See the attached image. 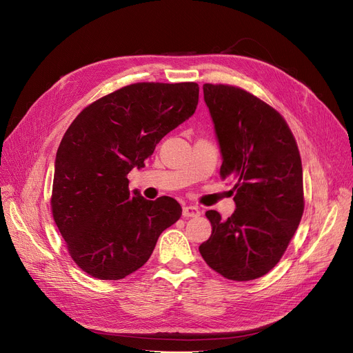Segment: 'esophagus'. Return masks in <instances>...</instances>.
Listing matches in <instances>:
<instances>
[{"mask_svg": "<svg viewBox=\"0 0 353 353\" xmlns=\"http://www.w3.org/2000/svg\"><path fill=\"white\" fill-rule=\"evenodd\" d=\"M200 214H201V212L196 206H184L183 208V216L184 217H199Z\"/></svg>", "mask_w": 353, "mask_h": 353, "instance_id": "obj_1", "label": "esophagus"}]
</instances>
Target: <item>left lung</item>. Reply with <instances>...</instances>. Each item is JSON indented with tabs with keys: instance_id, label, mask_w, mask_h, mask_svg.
<instances>
[{
	"instance_id": "8db88e82",
	"label": "left lung",
	"mask_w": 353,
	"mask_h": 353,
	"mask_svg": "<svg viewBox=\"0 0 353 353\" xmlns=\"http://www.w3.org/2000/svg\"><path fill=\"white\" fill-rule=\"evenodd\" d=\"M221 153L220 174L236 180L234 213L208 210L205 262L232 281L257 279L283 256L303 214V173L298 144L283 117L233 85H203Z\"/></svg>"
}]
</instances>
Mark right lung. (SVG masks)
Returning a JSON list of instances; mask_svg holds the SVG:
<instances>
[{
    "label": "right lung",
    "instance_id": "obj_1",
    "mask_svg": "<svg viewBox=\"0 0 353 353\" xmlns=\"http://www.w3.org/2000/svg\"><path fill=\"white\" fill-rule=\"evenodd\" d=\"M199 103L196 83H137L85 107L65 132L54 163L51 208L72 261L101 281H119L152 256L180 219L172 197L147 200L127 174Z\"/></svg>",
    "mask_w": 353,
    "mask_h": 353
}]
</instances>
